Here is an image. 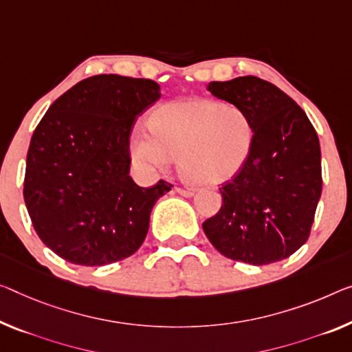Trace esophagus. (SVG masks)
<instances>
[{
  "label": "esophagus",
  "instance_id": "obj_1",
  "mask_svg": "<svg viewBox=\"0 0 352 352\" xmlns=\"http://www.w3.org/2000/svg\"><path fill=\"white\" fill-rule=\"evenodd\" d=\"M176 192L182 195V197H186V198H192L195 195L193 190H190V188H182V187H176Z\"/></svg>",
  "mask_w": 352,
  "mask_h": 352
}]
</instances>
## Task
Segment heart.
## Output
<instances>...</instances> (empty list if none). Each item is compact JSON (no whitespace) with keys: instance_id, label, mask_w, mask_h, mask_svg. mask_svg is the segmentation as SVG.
<instances>
[{"instance_id":"b5f03b06","label":"heart","mask_w":352,"mask_h":352,"mask_svg":"<svg viewBox=\"0 0 352 352\" xmlns=\"http://www.w3.org/2000/svg\"><path fill=\"white\" fill-rule=\"evenodd\" d=\"M149 131L135 132L132 155L149 171H162L177 157L184 179L219 187L244 170L256 143V127L245 108L208 97L159 105Z\"/></svg>"}]
</instances>
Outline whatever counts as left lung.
<instances>
[{
  "label": "left lung",
  "mask_w": 352,
  "mask_h": 352,
  "mask_svg": "<svg viewBox=\"0 0 352 352\" xmlns=\"http://www.w3.org/2000/svg\"><path fill=\"white\" fill-rule=\"evenodd\" d=\"M217 99L250 113L256 127L252 157L220 188L221 208L203 223L221 255L255 266L305 244L321 198V148L305 111L277 86L247 75L210 82Z\"/></svg>",
  "instance_id": "1"
}]
</instances>
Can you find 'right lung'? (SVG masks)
<instances>
[{
    "label": "right lung",
    "instance_id": "obj_1",
    "mask_svg": "<svg viewBox=\"0 0 352 352\" xmlns=\"http://www.w3.org/2000/svg\"><path fill=\"white\" fill-rule=\"evenodd\" d=\"M148 78L94 75L53 102L32 133L23 197L44 244L78 266H105L142 247L149 217L171 184L131 177L129 137L160 99Z\"/></svg>",
    "mask_w": 352,
    "mask_h": 352
}]
</instances>
